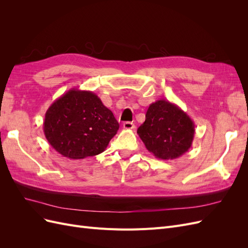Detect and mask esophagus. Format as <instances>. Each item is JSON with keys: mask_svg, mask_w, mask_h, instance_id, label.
<instances>
[{"mask_svg": "<svg viewBox=\"0 0 248 248\" xmlns=\"http://www.w3.org/2000/svg\"><path fill=\"white\" fill-rule=\"evenodd\" d=\"M123 128H124V129H129V130H131V129L134 128V124H133L132 122H124Z\"/></svg>", "mask_w": 248, "mask_h": 248, "instance_id": "34e87169", "label": "esophagus"}]
</instances>
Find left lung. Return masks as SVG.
I'll use <instances>...</instances> for the list:
<instances>
[{
    "mask_svg": "<svg viewBox=\"0 0 248 248\" xmlns=\"http://www.w3.org/2000/svg\"><path fill=\"white\" fill-rule=\"evenodd\" d=\"M194 123L177 104L160 99L151 103L138 134L156 158L172 160L190 149Z\"/></svg>",
    "mask_w": 248,
    "mask_h": 248,
    "instance_id": "left-lung-1",
    "label": "left lung"
}]
</instances>
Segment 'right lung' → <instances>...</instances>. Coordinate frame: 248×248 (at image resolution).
I'll use <instances>...</instances> for the list:
<instances>
[{"mask_svg":"<svg viewBox=\"0 0 248 248\" xmlns=\"http://www.w3.org/2000/svg\"><path fill=\"white\" fill-rule=\"evenodd\" d=\"M118 129L114 114L99 97L78 89L69 90L52 102L43 122L49 145L70 159L102 153Z\"/></svg>","mask_w":248,"mask_h":248,"instance_id":"obj_1","label":"right lung"}]
</instances>
